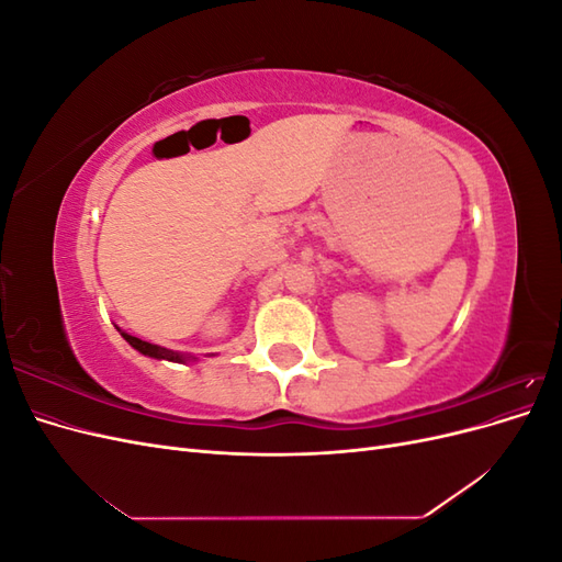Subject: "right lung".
I'll return each mask as SVG.
<instances>
[{
	"instance_id": "right-lung-1",
	"label": "right lung",
	"mask_w": 562,
	"mask_h": 562,
	"mask_svg": "<svg viewBox=\"0 0 562 562\" xmlns=\"http://www.w3.org/2000/svg\"><path fill=\"white\" fill-rule=\"evenodd\" d=\"M119 333H122V337L126 339V342L133 349H138L145 356H151V359H164V361H176V363H184V361L192 359V356H187V353H178V351H171V349L159 347V345H149V342H145V339L133 337V335H128L124 330H119Z\"/></svg>"
}]
</instances>
